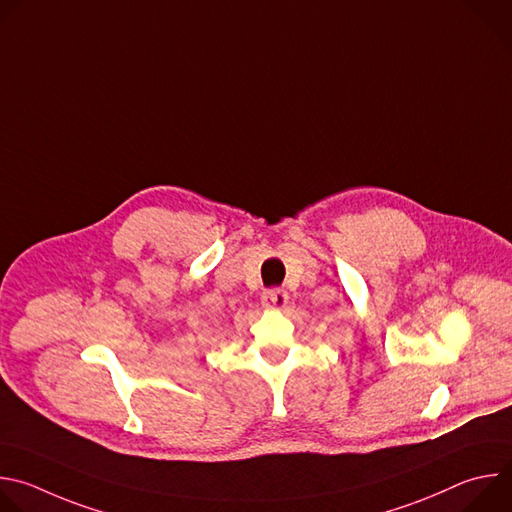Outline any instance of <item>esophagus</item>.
<instances>
[{"label":"esophagus","instance_id":"obj_1","mask_svg":"<svg viewBox=\"0 0 512 512\" xmlns=\"http://www.w3.org/2000/svg\"><path fill=\"white\" fill-rule=\"evenodd\" d=\"M287 302H289V296H287V291L281 289V287L267 289V291H263V296H261V304L267 310H283L287 306Z\"/></svg>","mask_w":512,"mask_h":512}]
</instances>
